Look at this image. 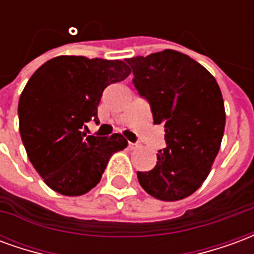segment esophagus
Returning a JSON list of instances; mask_svg holds the SVG:
<instances>
[{"label":"esophagus","mask_w":254,"mask_h":254,"mask_svg":"<svg viewBox=\"0 0 254 254\" xmlns=\"http://www.w3.org/2000/svg\"><path fill=\"white\" fill-rule=\"evenodd\" d=\"M137 147V144H134V143H129V148H136Z\"/></svg>","instance_id":"esophagus-1"}]
</instances>
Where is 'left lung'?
Here are the masks:
<instances>
[{
	"instance_id": "1",
	"label": "left lung",
	"mask_w": 254,
	"mask_h": 254,
	"mask_svg": "<svg viewBox=\"0 0 254 254\" xmlns=\"http://www.w3.org/2000/svg\"><path fill=\"white\" fill-rule=\"evenodd\" d=\"M133 84L148 100L154 124L165 125L166 148L152 170L137 171L140 185L163 201H177L201 187L223 138L226 113L216 80L176 50L127 58Z\"/></svg>"
}]
</instances>
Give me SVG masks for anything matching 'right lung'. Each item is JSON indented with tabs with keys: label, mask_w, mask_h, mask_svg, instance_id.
<instances>
[{
	"label": "right lung",
	"mask_w": 254,
	"mask_h": 254,
	"mask_svg": "<svg viewBox=\"0 0 254 254\" xmlns=\"http://www.w3.org/2000/svg\"><path fill=\"white\" fill-rule=\"evenodd\" d=\"M130 67L120 60L60 56L36 70L20 95L19 130L28 159L49 188L81 196L99 184L121 134L85 136L98 122V106L107 85L125 80Z\"/></svg>",
	"instance_id": "add662e5"
}]
</instances>
